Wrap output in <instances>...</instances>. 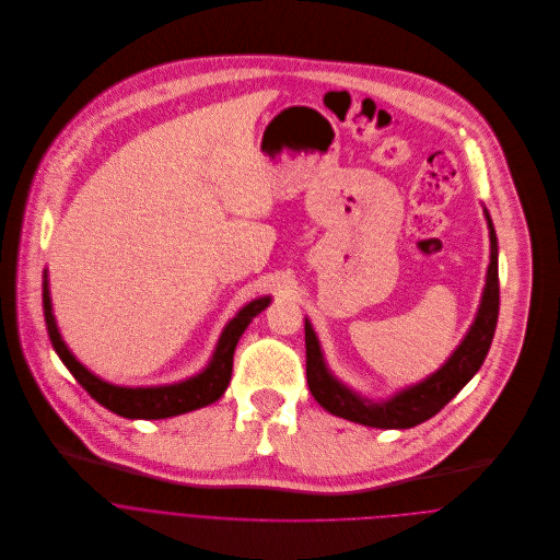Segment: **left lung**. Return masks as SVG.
Masks as SVG:
<instances>
[{"instance_id":"1","label":"left lung","mask_w":560,"mask_h":560,"mask_svg":"<svg viewBox=\"0 0 560 560\" xmlns=\"http://www.w3.org/2000/svg\"><path fill=\"white\" fill-rule=\"evenodd\" d=\"M483 215L490 231V264L475 320L446 362L420 383L402 387L389 398H364L331 374L318 336L310 318H305L307 387L325 411L371 429H411L440 413L472 381L488 355L499 318V246L486 207Z\"/></svg>"}]
</instances>
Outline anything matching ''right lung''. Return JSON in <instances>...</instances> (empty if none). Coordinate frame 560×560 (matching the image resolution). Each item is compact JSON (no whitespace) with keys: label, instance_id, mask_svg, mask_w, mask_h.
Masks as SVG:
<instances>
[{"label":"right lung","instance_id":"add662e5","mask_svg":"<svg viewBox=\"0 0 560 560\" xmlns=\"http://www.w3.org/2000/svg\"><path fill=\"white\" fill-rule=\"evenodd\" d=\"M270 301H272L270 294L253 299L226 323V327L218 338L211 360L202 371H198L196 376L184 378L179 383H171V385L122 387L92 374V371L83 362H79L77 355L70 351V347L61 338L57 318L52 314L50 281H48V270H44V316H46L48 336L57 355L68 366L70 374L77 378V383L98 405H103L112 413L127 420H164V418L182 416V413H189L218 402L229 389L231 374H233V353L242 334L246 331L250 320L270 305Z\"/></svg>","mask_w":560,"mask_h":560}]
</instances>
